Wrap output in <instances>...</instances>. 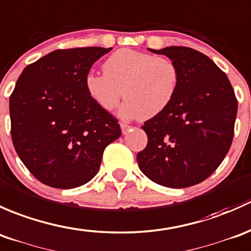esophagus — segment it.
<instances>
[{"label":"esophagus","instance_id":"obj_1","mask_svg":"<svg viewBox=\"0 0 251 251\" xmlns=\"http://www.w3.org/2000/svg\"><path fill=\"white\" fill-rule=\"evenodd\" d=\"M121 128H122V131H123V134H126V131H128L129 129L131 128V126L126 125V123H125V122H121Z\"/></svg>","mask_w":251,"mask_h":251}]
</instances>
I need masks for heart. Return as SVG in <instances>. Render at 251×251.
<instances>
[{
	"mask_svg": "<svg viewBox=\"0 0 251 251\" xmlns=\"http://www.w3.org/2000/svg\"><path fill=\"white\" fill-rule=\"evenodd\" d=\"M104 74L89 72L84 86L90 99L105 111L113 110L123 94L121 107L128 118L154 117L172 104L180 83L176 64L167 56L120 49L102 65Z\"/></svg>",
	"mask_w": 251,
	"mask_h": 251,
	"instance_id": "heart-1",
	"label": "heart"
}]
</instances>
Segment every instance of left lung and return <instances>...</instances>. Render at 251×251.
Returning a JSON list of instances; mask_svg holds the SVG:
<instances>
[{"label": "left lung", "instance_id": "obj_1", "mask_svg": "<svg viewBox=\"0 0 251 251\" xmlns=\"http://www.w3.org/2000/svg\"><path fill=\"white\" fill-rule=\"evenodd\" d=\"M150 50L176 64L180 83L172 104L141 126L147 145L136 159L153 182L190 187L208 179L226 157L238 101L226 74L201 51L188 47Z\"/></svg>", "mask_w": 251, "mask_h": 251}]
</instances>
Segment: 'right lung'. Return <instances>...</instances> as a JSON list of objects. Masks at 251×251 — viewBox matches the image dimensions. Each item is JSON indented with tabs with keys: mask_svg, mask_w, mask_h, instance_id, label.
I'll return each mask as SVG.
<instances>
[{
	"mask_svg": "<svg viewBox=\"0 0 251 251\" xmlns=\"http://www.w3.org/2000/svg\"><path fill=\"white\" fill-rule=\"evenodd\" d=\"M111 48L58 49L23 70L9 98L10 135L38 181L55 188L84 185L99 172L118 120L88 95L84 78Z\"/></svg>",
	"mask_w": 251,
	"mask_h": 251,
	"instance_id": "obj_1",
	"label": "right lung"
}]
</instances>
